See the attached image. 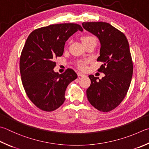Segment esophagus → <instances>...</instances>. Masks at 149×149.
Masks as SVG:
<instances>
[{
  "mask_svg": "<svg viewBox=\"0 0 149 149\" xmlns=\"http://www.w3.org/2000/svg\"><path fill=\"white\" fill-rule=\"evenodd\" d=\"M77 74H78V77H85V74H83V73H82V72H78Z\"/></svg>",
  "mask_w": 149,
  "mask_h": 149,
  "instance_id": "obj_1",
  "label": "esophagus"
}]
</instances>
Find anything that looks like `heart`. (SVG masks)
<instances>
[{
  "label": "heart",
  "mask_w": 149,
  "mask_h": 149,
  "mask_svg": "<svg viewBox=\"0 0 149 149\" xmlns=\"http://www.w3.org/2000/svg\"><path fill=\"white\" fill-rule=\"evenodd\" d=\"M82 41L83 44L84 45L91 41L97 42V39L95 36L92 35H86V36H83L82 38ZM87 63H88V61H80L78 64V66L79 67V69H80L81 70H85L87 67Z\"/></svg>",
  "instance_id": "obj_1"
}]
</instances>
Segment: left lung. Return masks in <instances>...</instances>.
<instances>
[{"instance_id": "obj_1", "label": "left lung", "mask_w": 149, "mask_h": 149, "mask_svg": "<svg viewBox=\"0 0 149 149\" xmlns=\"http://www.w3.org/2000/svg\"><path fill=\"white\" fill-rule=\"evenodd\" d=\"M84 29L100 42V56L103 64L98 71L105 76L97 81L91 74V85L86 91L89 103L98 110L108 112L118 106L127 95L133 74V62L125 35L105 22H83Z\"/></svg>"}]
</instances>
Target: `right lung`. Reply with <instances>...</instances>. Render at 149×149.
<instances>
[{
	"label": "right lung",
	"instance_id": "obj_1",
	"mask_svg": "<svg viewBox=\"0 0 149 149\" xmlns=\"http://www.w3.org/2000/svg\"><path fill=\"white\" fill-rule=\"evenodd\" d=\"M78 30H83L78 24H51L36 29L27 38L19 61L21 80L28 97L41 110L52 111L63 104L67 86L77 78L72 69L62 74L53 69L65 41Z\"/></svg>",
	"mask_w": 149,
	"mask_h": 149
}]
</instances>
